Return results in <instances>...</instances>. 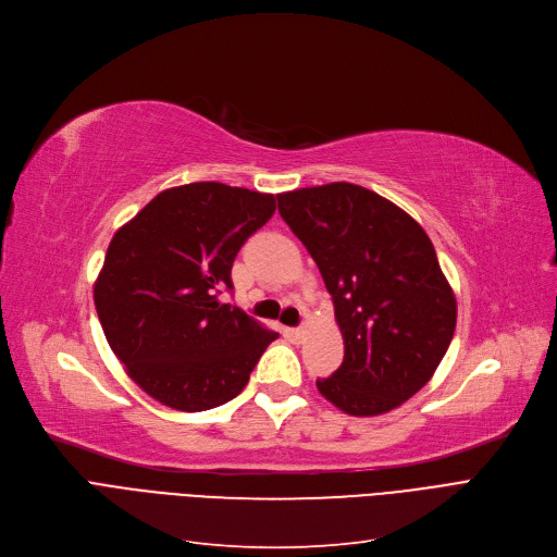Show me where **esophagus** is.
<instances>
[{
	"mask_svg": "<svg viewBox=\"0 0 557 557\" xmlns=\"http://www.w3.org/2000/svg\"><path fill=\"white\" fill-rule=\"evenodd\" d=\"M285 335H287L289 339L301 342V339H304V335H306V331H304V326H297V329H285Z\"/></svg>",
	"mask_w": 557,
	"mask_h": 557,
	"instance_id": "1",
	"label": "esophagus"
}]
</instances>
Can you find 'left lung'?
Here are the masks:
<instances>
[{
    "label": "left lung",
    "instance_id": "8db88e82",
    "mask_svg": "<svg viewBox=\"0 0 557 557\" xmlns=\"http://www.w3.org/2000/svg\"><path fill=\"white\" fill-rule=\"evenodd\" d=\"M276 197L320 268L344 339L342 364L317 389L354 417L399 408L433 379L456 331V295L431 237L406 210L347 181Z\"/></svg>",
    "mask_w": 557,
    "mask_h": 557
}]
</instances>
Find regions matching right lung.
Returning <instances> with one entry per match:
<instances>
[{
  "mask_svg": "<svg viewBox=\"0 0 557 557\" xmlns=\"http://www.w3.org/2000/svg\"><path fill=\"white\" fill-rule=\"evenodd\" d=\"M274 210V195L201 181L158 193L115 231L95 308L124 372L158 404L201 412L235 399L278 337L218 299Z\"/></svg>",
  "mask_w": 557,
  "mask_h": 557,
  "instance_id": "add662e5",
  "label": "right lung"
}]
</instances>
